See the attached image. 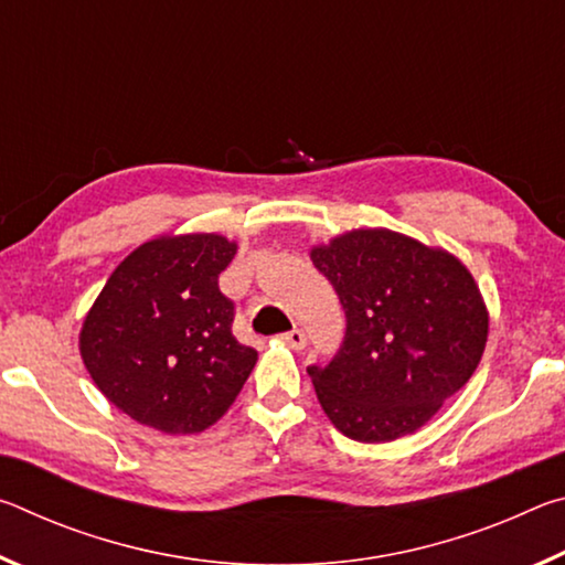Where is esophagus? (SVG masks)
Returning a JSON list of instances; mask_svg holds the SVG:
<instances>
[{"mask_svg":"<svg viewBox=\"0 0 565 565\" xmlns=\"http://www.w3.org/2000/svg\"><path fill=\"white\" fill-rule=\"evenodd\" d=\"M286 343H289L291 349H296V351H301L303 347H306V333L301 331V329H291L289 333H284L281 337Z\"/></svg>","mask_w":565,"mask_h":565,"instance_id":"1","label":"esophagus"}]
</instances>
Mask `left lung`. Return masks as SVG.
<instances>
[{
    "label": "left lung",
    "instance_id": "1",
    "mask_svg": "<svg viewBox=\"0 0 565 565\" xmlns=\"http://www.w3.org/2000/svg\"><path fill=\"white\" fill-rule=\"evenodd\" d=\"M337 289L347 337L309 366L319 404L363 444L414 434L473 376L489 311L466 266L444 248L388 228H359L311 248Z\"/></svg>",
    "mask_w": 565,
    "mask_h": 565
}]
</instances>
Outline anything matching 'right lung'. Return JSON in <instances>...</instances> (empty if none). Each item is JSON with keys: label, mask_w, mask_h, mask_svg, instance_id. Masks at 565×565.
Segmentation results:
<instances>
[{"label": "right lung", "mask_w": 565, "mask_h": 565, "mask_svg": "<svg viewBox=\"0 0 565 565\" xmlns=\"http://www.w3.org/2000/svg\"><path fill=\"white\" fill-rule=\"evenodd\" d=\"M236 244L218 234L159 236L124 259L84 319L79 351L114 406L164 434H199L234 404L256 351L232 333L218 274Z\"/></svg>", "instance_id": "right-lung-1"}]
</instances>
